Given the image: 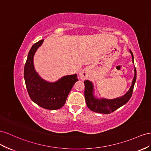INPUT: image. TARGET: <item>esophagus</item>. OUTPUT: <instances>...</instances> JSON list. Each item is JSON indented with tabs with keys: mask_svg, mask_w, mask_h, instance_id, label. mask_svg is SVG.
Instances as JSON below:
<instances>
[{
	"mask_svg": "<svg viewBox=\"0 0 151 151\" xmlns=\"http://www.w3.org/2000/svg\"><path fill=\"white\" fill-rule=\"evenodd\" d=\"M87 73L85 70L81 71L80 73V77L81 80H85L86 78H87Z\"/></svg>",
	"mask_w": 151,
	"mask_h": 151,
	"instance_id": "obj_1",
	"label": "esophagus"
}]
</instances>
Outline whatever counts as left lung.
I'll return each instance as SVG.
<instances>
[{
  "instance_id": "1",
  "label": "left lung",
  "mask_w": 151,
  "mask_h": 151,
  "mask_svg": "<svg viewBox=\"0 0 151 151\" xmlns=\"http://www.w3.org/2000/svg\"><path fill=\"white\" fill-rule=\"evenodd\" d=\"M130 53L132 56L133 63V55L131 50H130ZM135 75L133 79L132 84L130 88L129 89L128 92L124 95L122 97L115 99L113 100H107L104 99H97L94 97L93 95V85L92 82L88 80L84 81L85 83V99L88 108L96 113H102V114H110L112 112H114L115 110L118 109L120 107H122L124 104L130 100L132 97V95L133 91V87L136 81L137 78V71L135 67Z\"/></svg>"
}]
</instances>
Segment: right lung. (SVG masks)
Segmentation results:
<instances>
[{
  "label": "right lung",
  "mask_w": 151,
  "mask_h": 151,
  "mask_svg": "<svg viewBox=\"0 0 151 151\" xmlns=\"http://www.w3.org/2000/svg\"><path fill=\"white\" fill-rule=\"evenodd\" d=\"M41 40L33 45L24 64V78L30 99L44 109L55 110L65 104L67 97L76 81L77 75L63 77L55 83L42 80L36 73L33 66V56L37 49L43 43Z\"/></svg>",
  "instance_id": "add662e5"
}]
</instances>
